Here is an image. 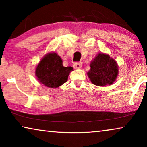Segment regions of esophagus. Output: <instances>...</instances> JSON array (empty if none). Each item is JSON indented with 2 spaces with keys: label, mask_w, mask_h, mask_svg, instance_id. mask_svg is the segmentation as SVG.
<instances>
[{
  "label": "esophagus",
  "mask_w": 147,
  "mask_h": 147,
  "mask_svg": "<svg viewBox=\"0 0 147 147\" xmlns=\"http://www.w3.org/2000/svg\"><path fill=\"white\" fill-rule=\"evenodd\" d=\"M82 66V62H76V63H74V67L75 69H80Z\"/></svg>",
  "instance_id": "obj_1"
}]
</instances>
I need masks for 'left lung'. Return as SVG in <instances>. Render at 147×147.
Returning <instances> with one entry per match:
<instances>
[{"label": "left lung", "mask_w": 147, "mask_h": 147, "mask_svg": "<svg viewBox=\"0 0 147 147\" xmlns=\"http://www.w3.org/2000/svg\"><path fill=\"white\" fill-rule=\"evenodd\" d=\"M88 76L94 85H111L118 74V66L114 59L107 54L100 53L90 63Z\"/></svg>", "instance_id": "left-lung-1"}]
</instances>
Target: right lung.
<instances>
[{
	"instance_id": "right-lung-1",
	"label": "right lung",
	"mask_w": 147,
	"mask_h": 147,
	"mask_svg": "<svg viewBox=\"0 0 147 147\" xmlns=\"http://www.w3.org/2000/svg\"><path fill=\"white\" fill-rule=\"evenodd\" d=\"M72 67H63L61 57L55 52L44 56L35 69L37 79L44 86L57 88L67 81L68 76L73 71Z\"/></svg>"
}]
</instances>
